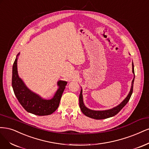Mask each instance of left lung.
Masks as SVG:
<instances>
[{"label":"left lung","mask_w":149,"mask_h":149,"mask_svg":"<svg viewBox=\"0 0 149 149\" xmlns=\"http://www.w3.org/2000/svg\"><path fill=\"white\" fill-rule=\"evenodd\" d=\"M132 72L134 74L133 62H132ZM134 77H135V74H134ZM134 77L132 81V86H131L130 92H129V93L128 94L127 97L125 99H124L123 101V102L121 104H119L118 106H117L115 108H113L111 109H109V110H104V111H94V110H91V109L87 108L84 104L83 97H82V90H81L80 95H79V107L80 108L81 112H82L85 115V116H87L91 118L95 119H107V118L115 116V115L117 114L120 111H121V110L123 109V108L127 103L129 100H130V98L131 97L132 92H133V85H134Z\"/></svg>","instance_id":"obj_1"}]
</instances>
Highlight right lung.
Returning a JSON list of instances; mask_svg holds the SVG:
<instances>
[{
	"label": "right lung",
	"mask_w": 149,
	"mask_h": 149,
	"mask_svg": "<svg viewBox=\"0 0 149 149\" xmlns=\"http://www.w3.org/2000/svg\"><path fill=\"white\" fill-rule=\"evenodd\" d=\"M67 83L65 81H59L57 85L59 88L54 97L51 100L42 99L38 95L31 92L22 79L19 78L17 72V57L14 61L12 79L13 90L19 103L28 113L38 116H46L54 113L59 107L62 95Z\"/></svg>",
	"instance_id": "add662e5"
}]
</instances>
